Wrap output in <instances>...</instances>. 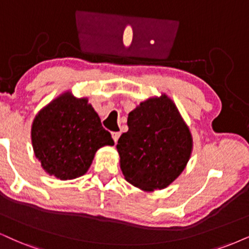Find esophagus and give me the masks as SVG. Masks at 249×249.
I'll list each match as a JSON object with an SVG mask.
<instances>
[{
	"instance_id": "1",
	"label": "esophagus",
	"mask_w": 249,
	"mask_h": 249,
	"mask_svg": "<svg viewBox=\"0 0 249 249\" xmlns=\"http://www.w3.org/2000/svg\"><path fill=\"white\" fill-rule=\"evenodd\" d=\"M120 135H121V133H112V137H113V140H114V142H115V143L118 142V140H119Z\"/></svg>"
}]
</instances>
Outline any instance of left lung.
I'll list each match as a JSON object with an SVG mask.
<instances>
[{
	"instance_id": "left-lung-1",
	"label": "left lung",
	"mask_w": 249,
	"mask_h": 249,
	"mask_svg": "<svg viewBox=\"0 0 249 249\" xmlns=\"http://www.w3.org/2000/svg\"><path fill=\"white\" fill-rule=\"evenodd\" d=\"M127 133L116 144L128 182L143 190L164 189L185 170L193 140L176 105L162 94L128 114Z\"/></svg>"
}]
</instances>
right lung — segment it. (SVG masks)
Instances as JSON below:
<instances>
[{
	"mask_svg": "<svg viewBox=\"0 0 249 249\" xmlns=\"http://www.w3.org/2000/svg\"><path fill=\"white\" fill-rule=\"evenodd\" d=\"M31 137L42 168L61 180L82 177L98 149L114 145L87 98L77 99L70 93L40 110L32 124Z\"/></svg>",
	"mask_w": 249,
	"mask_h": 249,
	"instance_id": "add662e5",
	"label": "right lung"
}]
</instances>
